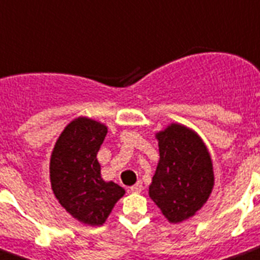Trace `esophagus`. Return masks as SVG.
<instances>
[{
  "label": "esophagus",
  "instance_id": "esophagus-1",
  "mask_svg": "<svg viewBox=\"0 0 260 260\" xmlns=\"http://www.w3.org/2000/svg\"><path fill=\"white\" fill-rule=\"evenodd\" d=\"M141 190H143V182L141 181H137L136 184L129 187L131 193H140Z\"/></svg>",
  "mask_w": 260,
  "mask_h": 260
}]
</instances>
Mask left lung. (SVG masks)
Wrapping results in <instances>:
<instances>
[{
    "label": "left lung",
    "mask_w": 260,
    "mask_h": 260,
    "mask_svg": "<svg viewBox=\"0 0 260 260\" xmlns=\"http://www.w3.org/2000/svg\"><path fill=\"white\" fill-rule=\"evenodd\" d=\"M160 160L149 185V197L171 223L193 217L214 186L213 161L196 131L172 123L156 134Z\"/></svg>",
    "instance_id": "left-lung-1"
}]
</instances>
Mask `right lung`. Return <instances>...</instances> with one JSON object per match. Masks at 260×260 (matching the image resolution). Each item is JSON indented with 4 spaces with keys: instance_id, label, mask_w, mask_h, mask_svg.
Instances as JSON below:
<instances>
[{
    "instance_id": "1",
    "label": "right lung",
    "mask_w": 260,
    "mask_h": 260,
    "mask_svg": "<svg viewBox=\"0 0 260 260\" xmlns=\"http://www.w3.org/2000/svg\"><path fill=\"white\" fill-rule=\"evenodd\" d=\"M108 132L106 124L79 116L66 125L50 157V182L56 200L76 221L102 226L125 194L104 181L96 154Z\"/></svg>"
}]
</instances>
